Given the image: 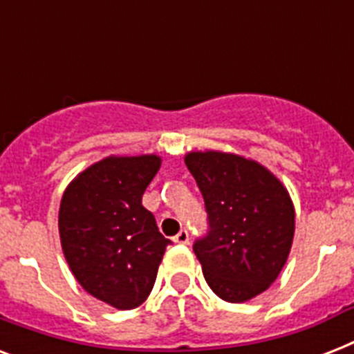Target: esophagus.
Listing matches in <instances>:
<instances>
[{"instance_id":"34e87169","label":"esophagus","mask_w":354,"mask_h":354,"mask_svg":"<svg viewBox=\"0 0 354 354\" xmlns=\"http://www.w3.org/2000/svg\"><path fill=\"white\" fill-rule=\"evenodd\" d=\"M172 241L176 242V244H189V232L187 230H182V232L178 233Z\"/></svg>"}]
</instances>
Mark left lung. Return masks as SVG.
I'll return each instance as SVG.
<instances>
[{
	"instance_id": "8db88e82",
	"label": "left lung",
	"mask_w": 354,
	"mask_h": 354,
	"mask_svg": "<svg viewBox=\"0 0 354 354\" xmlns=\"http://www.w3.org/2000/svg\"><path fill=\"white\" fill-rule=\"evenodd\" d=\"M207 211L209 232L194 242L216 296L242 303L268 288L290 253L296 215L286 187L242 156L205 150L185 154Z\"/></svg>"
}]
</instances>
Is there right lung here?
I'll return each instance as SVG.
<instances>
[{
  "label": "right lung",
  "instance_id": "add662e5",
  "mask_svg": "<svg viewBox=\"0 0 354 354\" xmlns=\"http://www.w3.org/2000/svg\"><path fill=\"white\" fill-rule=\"evenodd\" d=\"M161 158L108 156L64 191L58 232L64 257L88 294L119 310L139 307L154 286L169 239L141 204Z\"/></svg>",
  "mask_w": 354,
  "mask_h": 354
}]
</instances>
